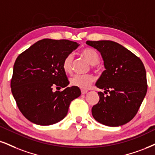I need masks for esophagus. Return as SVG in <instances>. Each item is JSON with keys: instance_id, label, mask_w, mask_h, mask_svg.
Listing matches in <instances>:
<instances>
[{"instance_id": "obj_1", "label": "esophagus", "mask_w": 155, "mask_h": 155, "mask_svg": "<svg viewBox=\"0 0 155 155\" xmlns=\"http://www.w3.org/2000/svg\"><path fill=\"white\" fill-rule=\"evenodd\" d=\"M87 92H88V91H87V90H83V89L81 90V93H82V94H83V95L86 94Z\"/></svg>"}]
</instances>
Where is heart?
I'll return each instance as SVG.
<instances>
[{"label": "heart", "instance_id": "heart-1", "mask_svg": "<svg viewBox=\"0 0 155 155\" xmlns=\"http://www.w3.org/2000/svg\"><path fill=\"white\" fill-rule=\"evenodd\" d=\"M81 55L86 59L90 64H92L93 68H96L97 65L100 62V56L98 51L93 48L83 49L81 51ZM73 54H70L64 57L62 62V69L67 74L72 72V63H73ZM94 81V77L92 74H75L70 78V85L72 86L79 87L81 89L88 88L90 85Z\"/></svg>", "mask_w": 155, "mask_h": 155}]
</instances>
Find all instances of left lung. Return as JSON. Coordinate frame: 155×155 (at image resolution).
I'll use <instances>...</instances> for the list:
<instances>
[{
    "label": "left lung",
    "mask_w": 155,
    "mask_h": 155,
    "mask_svg": "<svg viewBox=\"0 0 155 155\" xmlns=\"http://www.w3.org/2000/svg\"><path fill=\"white\" fill-rule=\"evenodd\" d=\"M101 52L106 70L97 81L98 103L92 108L93 118L108 127H118L136 116L147 91L146 70L142 60L129 49L109 40L87 41Z\"/></svg>",
    "instance_id": "obj_1"
}]
</instances>
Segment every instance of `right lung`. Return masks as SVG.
Instances as JSON below:
<instances>
[{"label":"right lung","instance_id":"add662e5","mask_svg":"<svg viewBox=\"0 0 155 155\" xmlns=\"http://www.w3.org/2000/svg\"><path fill=\"white\" fill-rule=\"evenodd\" d=\"M78 43L68 39H44L18 55L13 65L11 87L19 110L28 121L48 126L65 117L70 103L81 94L70 83L62 69L67 55ZM65 87L54 92L53 88Z\"/></svg>","mask_w":155,"mask_h":155}]
</instances>
